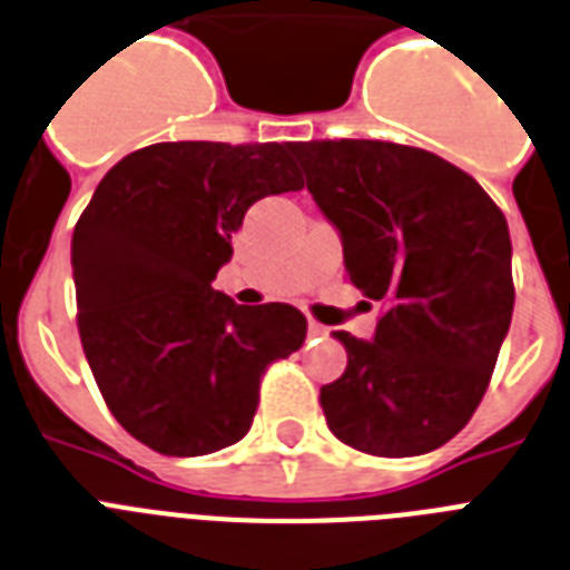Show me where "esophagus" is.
I'll list each match as a JSON object with an SVG mask.
<instances>
[{"instance_id": "esophagus-1", "label": "esophagus", "mask_w": 570, "mask_h": 570, "mask_svg": "<svg viewBox=\"0 0 570 570\" xmlns=\"http://www.w3.org/2000/svg\"><path fill=\"white\" fill-rule=\"evenodd\" d=\"M307 331H309V336H327V327L318 325V322H313V318H309Z\"/></svg>"}]
</instances>
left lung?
I'll return each instance as SVG.
<instances>
[{"instance_id": "left-lung-1", "label": "left lung", "mask_w": 570, "mask_h": 570, "mask_svg": "<svg viewBox=\"0 0 570 570\" xmlns=\"http://www.w3.org/2000/svg\"><path fill=\"white\" fill-rule=\"evenodd\" d=\"M307 189L336 225L348 281L383 301L374 342L345 331L327 428L372 456H419L460 433L510 331L515 286L501 207L433 151L386 140L298 142Z\"/></svg>"}]
</instances>
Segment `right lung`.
I'll use <instances>...</instances> for the list:
<instances>
[{
    "instance_id": "1",
    "label": "right lung",
    "mask_w": 570,
    "mask_h": 570,
    "mask_svg": "<svg viewBox=\"0 0 570 570\" xmlns=\"http://www.w3.org/2000/svg\"><path fill=\"white\" fill-rule=\"evenodd\" d=\"M298 142H155L92 193L72 234L78 333L114 419L166 456L248 433L261 381L304 345L289 304L239 307L213 289L230 234L263 196L295 193Z\"/></svg>"
}]
</instances>
